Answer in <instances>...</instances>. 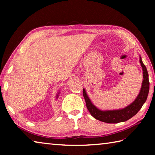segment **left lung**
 I'll use <instances>...</instances> for the list:
<instances>
[{
  "instance_id": "1",
  "label": "left lung",
  "mask_w": 155,
  "mask_h": 155,
  "mask_svg": "<svg viewBox=\"0 0 155 155\" xmlns=\"http://www.w3.org/2000/svg\"><path fill=\"white\" fill-rule=\"evenodd\" d=\"M140 63L141 66L142 67L143 70V81L141 84V87L140 93H139L137 98H135L132 103L129 105L124 107L123 109H116V110H105L102 111L99 109L91 103V100L89 98L88 95L85 89L83 88V94L84 98L85 100L86 106L88 111H90L91 115L100 121L106 122V123H115L125 122L129 120L131 117L134 116L140 111L143 104L146 101L147 97L149 92V83L148 80V74L147 71L146 65L143 64L141 57L140 56Z\"/></svg>"
}]
</instances>
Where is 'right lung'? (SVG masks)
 Returning <instances> with one entry per match:
<instances>
[{
    "label": "right lung",
    "instance_id": "obj_1",
    "mask_svg": "<svg viewBox=\"0 0 155 155\" xmlns=\"http://www.w3.org/2000/svg\"><path fill=\"white\" fill-rule=\"evenodd\" d=\"M59 91H58V93H57V96H56V97H57V98H58V96H59Z\"/></svg>",
    "mask_w": 155,
    "mask_h": 155
}]
</instances>
